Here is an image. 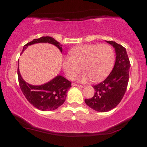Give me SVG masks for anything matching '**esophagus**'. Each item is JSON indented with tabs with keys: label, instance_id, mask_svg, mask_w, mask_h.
Masks as SVG:
<instances>
[{
	"label": "esophagus",
	"instance_id": "esophagus-1",
	"mask_svg": "<svg viewBox=\"0 0 147 147\" xmlns=\"http://www.w3.org/2000/svg\"><path fill=\"white\" fill-rule=\"evenodd\" d=\"M72 86H77V87L81 88H84L83 86L79 85V84H75V83H72Z\"/></svg>",
	"mask_w": 147,
	"mask_h": 147
}]
</instances>
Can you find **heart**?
Here are the masks:
<instances>
[{"instance_id":"b5f03b06","label":"heart","mask_w":147,"mask_h":147,"mask_svg":"<svg viewBox=\"0 0 147 147\" xmlns=\"http://www.w3.org/2000/svg\"><path fill=\"white\" fill-rule=\"evenodd\" d=\"M115 63L113 49L109 45L84 44L70 49L69 56L63 59V70L69 79H72L80 69L84 72L75 77L77 82L86 83L102 81L109 75Z\"/></svg>"}]
</instances>
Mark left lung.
Returning a JSON list of instances; mask_svg holds the SVG:
<instances>
[{
	"mask_svg": "<svg viewBox=\"0 0 147 147\" xmlns=\"http://www.w3.org/2000/svg\"><path fill=\"white\" fill-rule=\"evenodd\" d=\"M115 48V63L110 75L105 80L93 86L95 95L86 99L85 103L98 112H107L115 108L124 97L129 79L131 67L126 49L115 41H106Z\"/></svg>",
	"mask_w": 147,
	"mask_h": 147,
	"instance_id": "8db88e82",
	"label": "left lung"
}]
</instances>
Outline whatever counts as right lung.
<instances>
[{"label":"right lung","mask_w":147,"mask_h":147,"mask_svg":"<svg viewBox=\"0 0 147 147\" xmlns=\"http://www.w3.org/2000/svg\"><path fill=\"white\" fill-rule=\"evenodd\" d=\"M48 43L56 46L62 52V45L50 36H42L35 38L25 44L21 53L28 48L29 45L36 43ZM19 62L18 61V77L19 86L23 95L32 105L38 110L43 111H54L58 109L65 102L67 92L71 87V82L63 76L58 75L50 82L34 86L28 84L21 77L19 71Z\"/></svg>","instance_id":"add662e5"}]
</instances>
